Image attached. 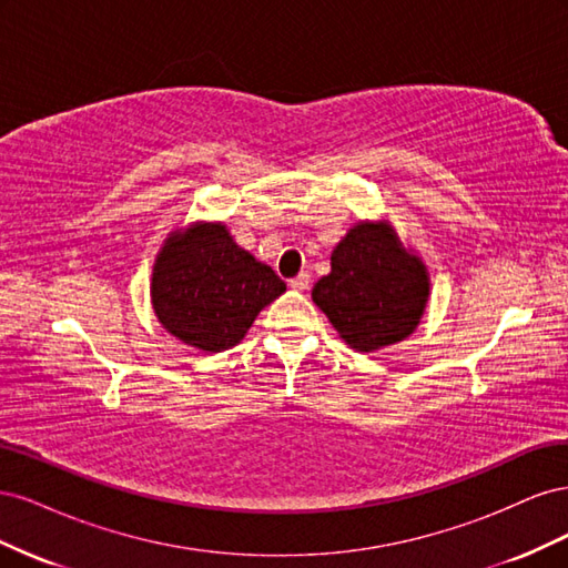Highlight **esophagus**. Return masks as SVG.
<instances>
[{
  "mask_svg": "<svg viewBox=\"0 0 568 568\" xmlns=\"http://www.w3.org/2000/svg\"><path fill=\"white\" fill-rule=\"evenodd\" d=\"M288 286L294 288V291H305L307 286H311V274H307V272H301L298 277H294V280L288 282Z\"/></svg>",
  "mask_w": 568,
  "mask_h": 568,
  "instance_id": "34e87169",
  "label": "esophagus"
}]
</instances>
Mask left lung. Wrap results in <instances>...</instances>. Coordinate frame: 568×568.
Here are the masks:
<instances>
[{
	"instance_id": "left-lung-1",
	"label": "left lung",
	"mask_w": 568,
	"mask_h": 568,
	"mask_svg": "<svg viewBox=\"0 0 568 568\" xmlns=\"http://www.w3.org/2000/svg\"><path fill=\"white\" fill-rule=\"evenodd\" d=\"M428 272L398 234L382 222H357L332 253V272L313 301L338 336L359 353H374L417 329L428 301Z\"/></svg>"
}]
</instances>
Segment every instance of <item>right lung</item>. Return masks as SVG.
Wrapping results in <instances>:
<instances>
[{"instance_id": "obj_1", "label": "right lung", "mask_w": 568, "mask_h": 568, "mask_svg": "<svg viewBox=\"0 0 568 568\" xmlns=\"http://www.w3.org/2000/svg\"><path fill=\"white\" fill-rule=\"evenodd\" d=\"M284 291L274 270L236 246L222 222H194L170 234L151 274V303L163 329L205 353L236 346Z\"/></svg>"}]
</instances>
